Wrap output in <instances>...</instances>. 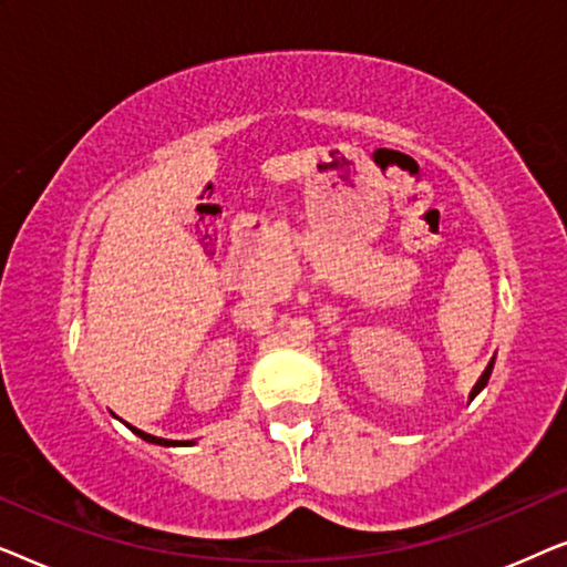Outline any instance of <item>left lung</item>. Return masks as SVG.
Segmentation results:
<instances>
[{
	"label": "left lung",
	"mask_w": 567,
	"mask_h": 567,
	"mask_svg": "<svg viewBox=\"0 0 567 567\" xmlns=\"http://www.w3.org/2000/svg\"><path fill=\"white\" fill-rule=\"evenodd\" d=\"M491 374H493V361H491V367H487V369L483 371V377H480V379H477L475 390H472V394H470V398H477V394L485 390V384H487V379H491Z\"/></svg>",
	"instance_id": "1"
}]
</instances>
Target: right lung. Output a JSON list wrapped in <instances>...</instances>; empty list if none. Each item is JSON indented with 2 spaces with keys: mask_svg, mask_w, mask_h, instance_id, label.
<instances>
[{
  "mask_svg": "<svg viewBox=\"0 0 567 567\" xmlns=\"http://www.w3.org/2000/svg\"><path fill=\"white\" fill-rule=\"evenodd\" d=\"M146 441H152V444H159V446H177V444H173V441H162V439H154V436H144ZM188 444H193V441H185L183 446H188Z\"/></svg>",
  "mask_w": 567,
  "mask_h": 567,
  "instance_id": "right-lung-1",
  "label": "right lung"
}]
</instances>
